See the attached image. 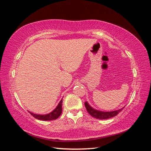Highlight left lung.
Segmentation results:
<instances>
[{"mask_svg":"<svg viewBox=\"0 0 151 151\" xmlns=\"http://www.w3.org/2000/svg\"><path fill=\"white\" fill-rule=\"evenodd\" d=\"M84 104H85V106H86L87 111H88V112L89 113V115H91L93 117H94L95 118H97V119H99V120L108 119V118L115 116L120 111H122L123 108H124L123 107V108H121L120 109H118V110H115V111L105 112V111H99V110H97V109H95L93 108L87 101L85 102Z\"/></svg>","mask_w":151,"mask_h":151,"instance_id":"1","label":"left lung"}]
</instances>
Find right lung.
Here are the masks:
<instances>
[{
    "instance_id": "obj_1",
    "label": "right lung",
    "mask_w": 151,
    "mask_h": 151,
    "mask_svg": "<svg viewBox=\"0 0 151 151\" xmlns=\"http://www.w3.org/2000/svg\"><path fill=\"white\" fill-rule=\"evenodd\" d=\"M62 99L60 100V101L59 102L56 108L54 109L52 112H50L48 114H46V115H39V114H35L30 111L29 112L32 116H34L35 118H36V119L38 120H45V121L53 120L58 118L62 114Z\"/></svg>"
}]
</instances>
